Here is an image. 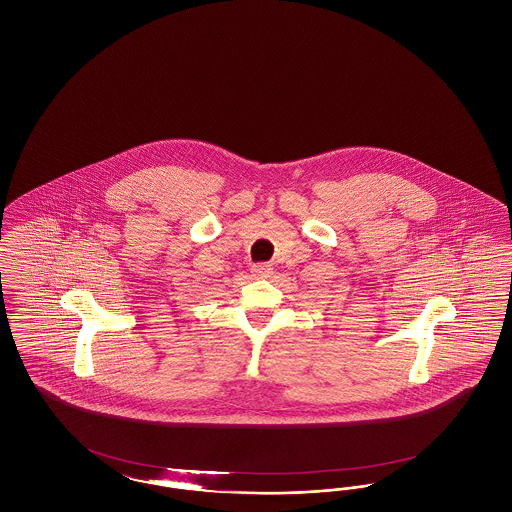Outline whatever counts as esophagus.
<instances>
[{
  "instance_id": "esophagus-1",
  "label": "esophagus",
  "mask_w": 512,
  "mask_h": 512,
  "mask_svg": "<svg viewBox=\"0 0 512 512\" xmlns=\"http://www.w3.org/2000/svg\"><path fill=\"white\" fill-rule=\"evenodd\" d=\"M251 272H253L255 278H267L272 270H270L268 265H255V267L251 268Z\"/></svg>"
}]
</instances>
